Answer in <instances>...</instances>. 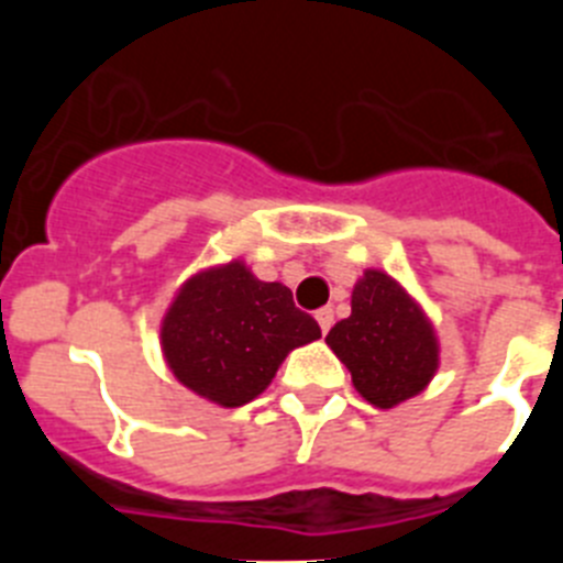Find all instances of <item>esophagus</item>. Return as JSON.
<instances>
[{"instance_id": "1", "label": "esophagus", "mask_w": 563, "mask_h": 563, "mask_svg": "<svg viewBox=\"0 0 563 563\" xmlns=\"http://www.w3.org/2000/svg\"><path fill=\"white\" fill-rule=\"evenodd\" d=\"M316 318H318V324H321V332H330L332 321H335V312H332L330 307H324V310L316 312Z\"/></svg>"}]
</instances>
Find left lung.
<instances>
[{
	"mask_svg": "<svg viewBox=\"0 0 563 563\" xmlns=\"http://www.w3.org/2000/svg\"><path fill=\"white\" fill-rule=\"evenodd\" d=\"M352 383L372 406L391 409L426 389L437 369V338L395 278L366 271L352 290V316L327 335Z\"/></svg>",
	"mask_w": 563,
	"mask_h": 563,
	"instance_id": "left-lung-1",
	"label": "left lung"
}]
</instances>
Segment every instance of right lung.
<instances>
[{
  "mask_svg": "<svg viewBox=\"0 0 563 563\" xmlns=\"http://www.w3.org/2000/svg\"><path fill=\"white\" fill-rule=\"evenodd\" d=\"M161 335L174 377L233 409L262 395L287 352L321 338V327L298 310L290 287L231 262L188 278Z\"/></svg>",
  "mask_w": 563,
  "mask_h": 563,
  "instance_id": "obj_1",
  "label": "right lung"
}]
</instances>
